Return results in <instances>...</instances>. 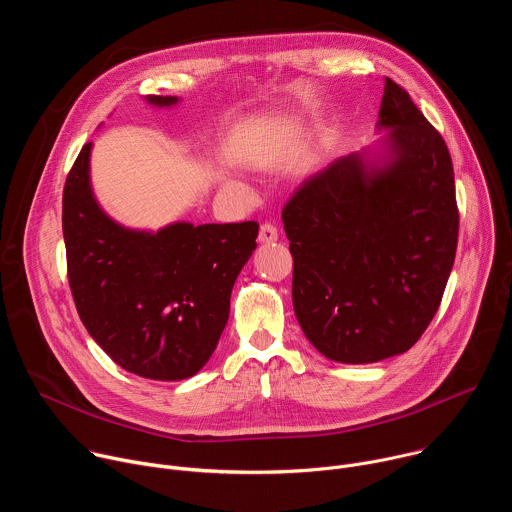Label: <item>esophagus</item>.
<instances>
[{
    "mask_svg": "<svg viewBox=\"0 0 512 512\" xmlns=\"http://www.w3.org/2000/svg\"><path fill=\"white\" fill-rule=\"evenodd\" d=\"M279 233H277V227L273 223H263L261 229H259V241L261 243H273L277 241Z\"/></svg>",
    "mask_w": 512,
    "mask_h": 512,
    "instance_id": "esophagus-1",
    "label": "esophagus"
}]
</instances>
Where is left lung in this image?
<instances>
[{
	"label": "left lung",
	"instance_id": "8db88e82",
	"mask_svg": "<svg viewBox=\"0 0 512 512\" xmlns=\"http://www.w3.org/2000/svg\"><path fill=\"white\" fill-rule=\"evenodd\" d=\"M381 166L344 156L283 206L294 257L296 318L330 360L377 362L407 352L442 304L460 214L448 145L395 81L385 79Z\"/></svg>",
	"mask_w": 512,
	"mask_h": 512
}]
</instances>
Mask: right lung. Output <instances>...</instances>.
<instances>
[{"mask_svg":"<svg viewBox=\"0 0 512 512\" xmlns=\"http://www.w3.org/2000/svg\"><path fill=\"white\" fill-rule=\"evenodd\" d=\"M158 107L176 97L150 95ZM85 143L62 192L66 271L77 312L121 369L154 381L196 375L221 338L235 279L255 251V221L129 231L95 202Z\"/></svg>","mask_w":512,"mask_h":512,"instance_id":"right-lung-1","label":"right lung"}]
</instances>
